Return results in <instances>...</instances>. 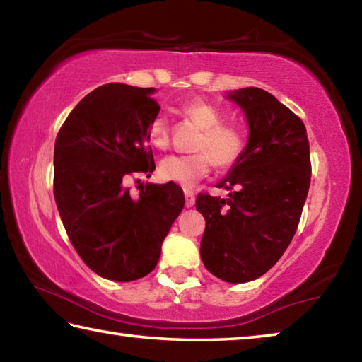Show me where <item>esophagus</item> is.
<instances>
[{
  "label": "esophagus",
  "instance_id": "34e87169",
  "mask_svg": "<svg viewBox=\"0 0 362 362\" xmlns=\"http://www.w3.org/2000/svg\"><path fill=\"white\" fill-rule=\"evenodd\" d=\"M185 206L187 207H193L194 206V201H196V198H194V193L192 192V189H185Z\"/></svg>",
  "mask_w": 362,
  "mask_h": 362
}]
</instances>
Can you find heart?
<instances>
[{"instance_id":"heart-1","label":"heart","mask_w":362,"mask_h":362,"mask_svg":"<svg viewBox=\"0 0 362 362\" xmlns=\"http://www.w3.org/2000/svg\"><path fill=\"white\" fill-rule=\"evenodd\" d=\"M182 113L203 127L193 155H169L161 161V175L182 187H193L211 173L214 163L220 169L233 168L247 148V136L240 126L223 122V112L212 102L193 99L180 107ZM170 124L166 113H156L146 127L148 142L158 150L169 145Z\"/></svg>"}]
</instances>
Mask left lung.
Segmentation results:
<instances>
[{"mask_svg": "<svg viewBox=\"0 0 362 362\" xmlns=\"http://www.w3.org/2000/svg\"><path fill=\"white\" fill-rule=\"evenodd\" d=\"M249 122V142L218 188L228 198L199 193L196 209L206 220L201 259L226 283H247L267 273L289 246L311 179L303 121L260 88L228 94Z\"/></svg>", "mask_w": 362, "mask_h": 362, "instance_id": "1", "label": "left lung"}]
</instances>
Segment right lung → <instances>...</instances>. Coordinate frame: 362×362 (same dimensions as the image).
Instances as JSON below:
<instances>
[{
	"mask_svg": "<svg viewBox=\"0 0 362 362\" xmlns=\"http://www.w3.org/2000/svg\"><path fill=\"white\" fill-rule=\"evenodd\" d=\"M153 88L103 84L73 108L54 146V198L73 247L99 276L136 281L156 267L161 244L185 204L174 182L127 180L155 170L146 137L159 113ZM139 182V179H137Z\"/></svg>",
	"mask_w": 362,
	"mask_h": 362,
	"instance_id": "1",
	"label": "right lung"
}]
</instances>
